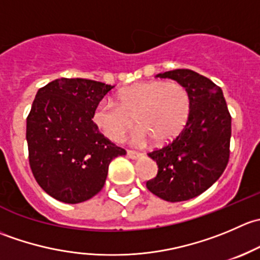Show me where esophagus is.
Listing matches in <instances>:
<instances>
[{
    "label": "esophagus",
    "instance_id": "obj_1",
    "mask_svg": "<svg viewBox=\"0 0 260 260\" xmlns=\"http://www.w3.org/2000/svg\"><path fill=\"white\" fill-rule=\"evenodd\" d=\"M127 154H128V157H129V158H132V159H137V158H140L141 156H142V153H141V152L132 151V149H128Z\"/></svg>",
    "mask_w": 260,
    "mask_h": 260
}]
</instances>
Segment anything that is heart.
Listing matches in <instances>:
<instances>
[{"label":"heart","instance_id":"1","mask_svg":"<svg viewBox=\"0 0 260 260\" xmlns=\"http://www.w3.org/2000/svg\"><path fill=\"white\" fill-rule=\"evenodd\" d=\"M115 99L117 103L102 99L93 112L96 127L114 142L122 140L136 120L140 125L135 133L137 142L149 137L156 145H165L179 135L190 113V96L179 83L142 81L120 89Z\"/></svg>","mask_w":260,"mask_h":260}]
</instances>
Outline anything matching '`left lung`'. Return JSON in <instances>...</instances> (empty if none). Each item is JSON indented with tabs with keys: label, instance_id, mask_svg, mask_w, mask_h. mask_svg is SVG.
<instances>
[{
	"label": "left lung",
	"instance_id": "obj_1",
	"mask_svg": "<svg viewBox=\"0 0 260 260\" xmlns=\"http://www.w3.org/2000/svg\"><path fill=\"white\" fill-rule=\"evenodd\" d=\"M176 80L190 96V113L176 138L149 152L158 166L146 186L170 203L196 198L222 175L230 156L232 115L222 90L204 75L190 69L157 74Z\"/></svg>",
	"mask_w": 260,
	"mask_h": 260
}]
</instances>
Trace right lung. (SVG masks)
<instances>
[{"instance_id":"obj_1","label":"right lung","mask_w":260,"mask_h":260,"mask_svg":"<svg viewBox=\"0 0 260 260\" xmlns=\"http://www.w3.org/2000/svg\"><path fill=\"white\" fill-rule=\"evenodd\" d=\"M113 88L61 78L39 89L26 120V141L34 177L51 198L67 204L89 200L103 188L112 159L125 154L91 119Z\"/></svg>"}]
</instances>
